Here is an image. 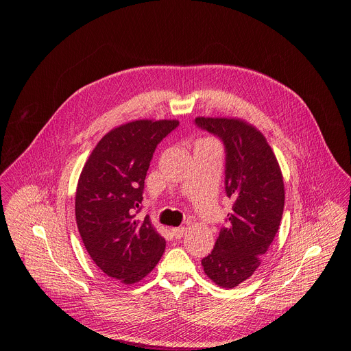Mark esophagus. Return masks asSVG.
<instances>
[{
	"mask_svg": "<svg viewBox=\"0 0 351 351\" xmlns=\"http://www.w3.org/2000/svg\"><path fill=\"white\" fill-rule=\"evenodd\" d=\"M186 228H183V226H180V228H175V229H172V233H173V236L176 237V239H182L184 234H186Z\"/></svg>",
	"mask_w": 351,
	"mask_h": 351,
	"instance_id": "esophagus-1",
	"label": "esophagus"
}]
</instances>
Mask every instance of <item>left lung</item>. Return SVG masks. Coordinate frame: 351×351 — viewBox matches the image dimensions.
Here are the masks:
<instances>
[{
	"mask_svg": "<svg viewBox=\"0 0 351 351\" xmlns=\"http://www.w3.org/2000/svg\"><path fill=\"white\" fill-rule=\"evenodd\" d=\"M195 125L225 145V191L233 199L226 226L202 264L221 287L252 276L274 241L285 206L283 176L264 134L236 118H195Z\"/></svg>",
	"mask_w": 351,
	"mask_h": 351,
	"instance_id": "left-lung-1",
	"label": "left lung"
}]
</instances>
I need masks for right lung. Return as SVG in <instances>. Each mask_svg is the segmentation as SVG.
<instances>
[{
  "label": "right lung",
  "instance_id": "1",
  "mask_svg": "<svg viewBox=\"0 0 351 351\" xmlns=\"http://www.w3.org/2000/svg\"><path fill=\"white\" fill-rule=\"evenodd\" d=\"M179 125L175 119H138L108 132L80 173L75 214L88 256L110 278L141 280L161 260L165 239L141 210L144 179L157 145Z\"/></svg>",
  "mask_w": 351,
  "mask_h": 351
}]
</instances>
